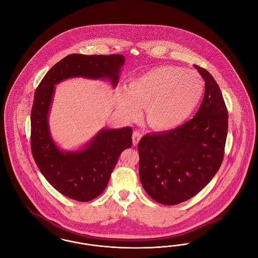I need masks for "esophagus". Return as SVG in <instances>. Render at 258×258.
Listing matches in <instances>:
<instances>
[{
    "label": "esophagus",
    "instance_id": "34e87169",
    "mask_svg": "<svg viewBox=\"0 0 258 258\" xmlns=\"http://www.w3.org/2000/svg\"><path fill=\"white\" fill-rule=\"evenodd\" d=\"M140 138H141V134H140L139 132L135 131V133L133 134V142H134V145H135V146H136V145L138 144Z\"/></svg>",
    "mask_w": 258,
    "mask_h": 258
}]
</instances>
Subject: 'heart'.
I'll list each match as a JSON object with an SVG mask.
<instances>
[{"mask_svg":"<svg viewBox=\"0 0 258 258\" xmlns=\"http://www.w3.org/2000/svg\"><path fill=\"white\" fill-rule=\"evenodd\" d=\"M204 92L199 74L179 67L162 66L134 78L127 89L116 93L118 108L126 118L135 119L146 105L149 124L160 131L171 130L196 110Z\"/></svg>","mask_w":258,"mask_h":258,"instance_id":"b5f03b06","label":"heart"}]
</instances>
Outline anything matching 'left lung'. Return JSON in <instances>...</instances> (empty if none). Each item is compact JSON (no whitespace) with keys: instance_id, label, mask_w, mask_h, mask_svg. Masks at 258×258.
I'll use <instances>...</instances> for the list:
<instances>
[{"instance_id":"obj_1","label":"left lung","mask_w":258,"mask_h":258,"mask_svg":"<svg viewBox=\"0 0 258 258\" xmlns=\"http://www.w3.org/2000/svg\"><path fill=\"white\" fill-rule=\"evenodd\" d=\"M196 116L184 124L144 135L138 143L139 178L158 203L176 205L197 196L219 171L224 155L228 113L221 89L208 72Z\"/></svg>"}]
</instances>
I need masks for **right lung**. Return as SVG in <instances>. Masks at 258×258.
Returning <instances> with one entry per match:
<instances>
[{
  "mask_svg": "<svg viewBox=\"0 0 258 258\" xmlns=\"http://www.w3.org/2000/svg\"><path fill=\"white\" fill-rule=\"evenodd\" d=\"M123 55L71 54L54 64L36 90L31 113V147L38 169L61 195L80 202L98 197L106 187L119 157L133 145V130L101 128L76 151L59 148L50 133V108L55 85L69 78L106 80L117 86Z\"/></svg>",
  "mask_w": 258,
  "mask_h": 258,
  "instance_id": "1",
  "label": "right lung"
}]
</instances>
